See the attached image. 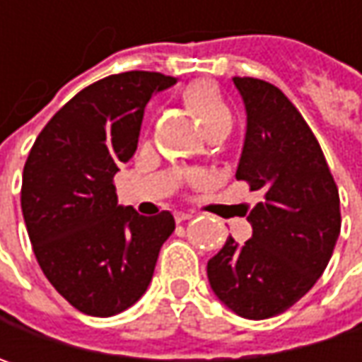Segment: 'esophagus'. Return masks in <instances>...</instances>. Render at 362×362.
Masks as SVG:
<instances>
[{
  "label": "esophagus",
  "mask_w": 362,
  "mask_h": 362,
  "mask_svg": "<svg viewBox=\"0 0 362 362\" xmlns=\"http://www.w3.org/2000/svg\"><path fill=\"white\" fill-rule=\"evenodd\" d=\"M191 214H187V211H177V214H175V221H177V223H181V221H187V219H191Z\"/></svg>",
  "instance_id": "34e87169"
}]
</instances>
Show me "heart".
I'll use <instances>...</instances> for the list:
<instances>
[{
    "mask_svg": "<svg viewBox=\"0 0 362 362\" xmlns=\"http://www.w3.org/2000/svg\"><path fill=\"white\" fill-rule=\"evenodd\" d=\"M181 103L187 108L189 115L202 124L205 134L219 127H230V106L226 105L219 88L209 80H195L187 84L181 92ZM203 179L205 177L197 171L187 173V181L191 185H199Z\"/></svg>",
    "mask_w": 362,
    "mask_h": 362,
    "instance_id": "obj_1",
    "label": "heart"
}]
</instances>
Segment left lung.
I'll return each instance as SVG.
<instances>
[{
  "mask_svg": "<svg viewBox=\"0 0 362 362\" xmlns=\"http://www.w3.org/2000/svg\"><path fill=\"white\" fill-rule=\"evenodd\" d=\"M247 112L238 181L262 191L245 243L228 238L207 262L216 296L235 314L262 320L288 310L322 276L341 233V199L314 132L284 92L233 76Z\"/></svg>",
  "mask_w": 362,
  "mask_h": 362,
  "instance_id": "obj_1",
  "label": "left lung"
}]
</instances>
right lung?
I'll return each instance as SVG.
<instances>
[{"instance_id": "add662e5", "label": "right lung", "mask_w": 362, "mask_h": 362, "mask_svg": "<svg viewBox=\"0 0 362 362\" xmlns=\"http://www.w3.org/2000/svg\"><path fill=\"white\" fill-rule=\"evenodd\" d=\"M175 84L132 70L80 90L37 134L23 165L21 214L35 259L64 298L90 316H115L145 294L169 211L139 216L117 203L115 175L136 151L146 103Z\"/></svg>"}]
</instances>
